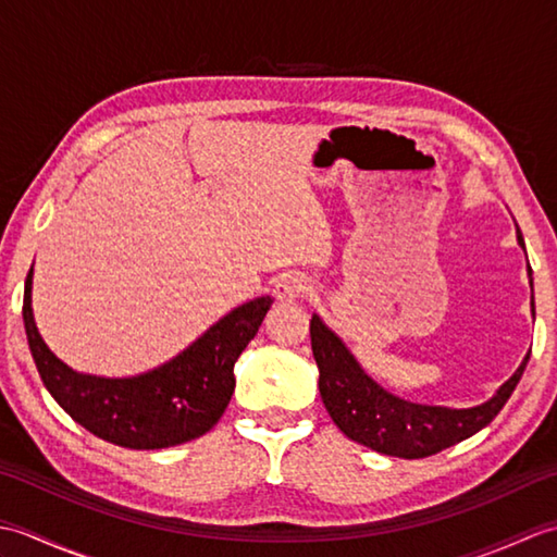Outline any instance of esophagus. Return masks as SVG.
<instances>
[{"label": "esophagus", "mask_w": 557, "mask_h": 557, "mask_svg": "<svg viewBox=\"0 0 557 557\" xmlns=\"http://www.w3.org/2000/svg\"><path fill=\"white\" fill-rule=\"evenodd\" d=\"M309 280L299 272H282V275L275 280V285H272V294L280 301H294V299H301L304 294H309Z\"/></svg>", "instance_id": "esophagus-1"}]
</instances>
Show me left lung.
<instances>
[{
  "instance_id": "left-lung-1",
  "label": "left lung",
  "mask_w": 557,
  "mask_h": 557,
  "mask_svg": "<svg viewBox=\"0 0 557 557\" xmlns=\"http://www.w3.org/2000/svg\"><path fill=\"white\" fill-rule=\"evenodd\" d=\"M517 242L524 248V236L517 227ZM529 285L534 289L529 268ZM531 315L536 318L534 294H531ZM311 347L318 363V389L323 405L337 429L354 443L375 449L381 455L419 459L441 453V449L471 437L498 417L522 377L529 354L519 369L495 389L491 399L476 407L449 409L441 405H419L387 393L361 369L357 357L347 349L339 335L330 330L323 318H311Z\"/></svg>"
}]
</instances>
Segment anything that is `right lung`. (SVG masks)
Returning a JSON list of instances; mask_svg holds the SVG:
<instances>
[{
    "label": "right lung",
    "mask_w": 557,
    "mask_h": 557,
    "mask_svg": "<svg viewBox=\"0 0 557 557\" xmlns=\"http://www.w3.org/2000/svg\"><path fill=\"white\" fill-rule=\"evenodd\" d=\"M270 297L236 306L176 357L126 377L78 373L45 345L33 318V268L23 325L38 373L57 405L83 429L128 449H162L208 433L234 393V363L258 333Z\"/></svg>",
    "instance_id": "right-lung-1"
}]
</instances>
